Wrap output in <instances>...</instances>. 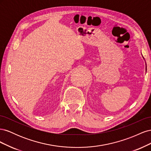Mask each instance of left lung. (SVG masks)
Segmentation results:
<instances>
[{
    "instance_id": "8db88e82",
    "label": "left lung",
    "mask_w": 151,
    "mask_h": 151,
    "mask_svg": "<svg viewBox=\"0 0 151 151\" xmlns=\"http://www.w3.org/2000/svg\"><path fill=\"white\" fill-rule=\"evenodd\" d=\"M144 58V57H143ZM146 70H147V66H146Z\"/></svg>"
}]
</instances>
